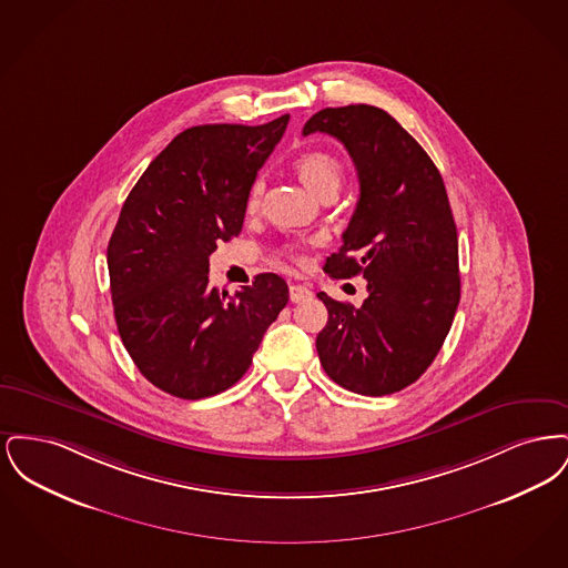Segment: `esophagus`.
Returning a JSON list of instances; mask_svg holds the SVG:
<instances>
[{"instance_id": "obj_1", "label": "esophagus", "mask_w": 568, "mask_h": 568, "mask_svg": "<svg viewBox=\"0 0 568 568\" xmlns=\"http://www.w3.org/2000/svg\"><path fill=\"white\" fill-rule=\"evenodd\" d=\"M313 296V292L306 285H290V300L292 302H304Z\"/></svg>"}]
</instances>
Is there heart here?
<instances>
[{"label":"heart","mask_w":568,"mask_h":568,"mask_svg":"<svg viewBox=\"0 0 568 568\" xmlns=\"http://www.w3.org/2000/svg\"><path fill=\"white\" fill-rule=\"evenodd\" d=\"M294 168H296L300 181L313 193H320L325 187H338L341 185L343 165L327 151H320V149L304 151V153L297 155ZM260 191H262V181H255L248 190V197H246L248 209L257 206ZM290 253L294 255V251H290Z\"/></svg>","instance_id":"obj_1"}]
</instances>
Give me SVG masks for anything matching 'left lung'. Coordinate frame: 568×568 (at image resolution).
Listing matches in <instances>:
<instances>
[{
    "instance_id": "left-lung-1",
    "label": "left lung",
    "mask_w": 568,
    "mask_h": 568,
    "mask_svg": "<svg viewBox=\"0 0 568 568\" xmlns=\"http://www.w3.org/2000/svg\"><path fill=\"white\" fill-rule=\"evenodd\" d=\"M334 135L349 151L359 200L332 278H366L359 308L320 292L327 324L317 353L327 377L362 396L405 389L426 373L459 302L458 230L443 176L419 142L368 104L315 112L302 134Z\"/></svg>"
}]
</instances>
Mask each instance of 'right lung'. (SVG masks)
<instances>
[{
  "mask_svg": "<svg viewBox=\"0 0 568 568\" xmlns=\"http://www.w3.org/2000/svg\"><path fill=\"white\" fill-rule=\"evenodd\" d=\"M287 123L181 132L121 209L109 243L114 320L138 371L170 396L200 400L243 378L290 300L272 272L234 296L209 283V257L241 234L248 190Z\"/></svg>",
  "mask_w": 568,
  "mask_h": 568,
  "instance_id": "1",
  "label": "right lung"
}]
</instances>
